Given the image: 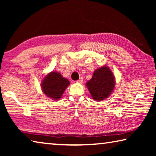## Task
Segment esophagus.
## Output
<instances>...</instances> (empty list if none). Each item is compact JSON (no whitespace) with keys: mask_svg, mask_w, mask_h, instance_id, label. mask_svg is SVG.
<instances>
[{"mask_svg":"<svg viewBox=\"0 0 156 156\" xmlns=\"http://www.w3.org/2000/svg\"><path fill=\"white\" fill-rule=\"evenodd\" d=\"M77 83H83V78H79L78 80H77Z\"/></svg>","mask_w":156,"mask_h":156,"instance_id":"1","label":"esophagus"}]
</instances>
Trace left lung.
<instances>
[{
	"label": "left lung",
	"instance_id": "1",
	"mask_svg": "<svg viewBox=\"0 0 156 156\" xmlns=\"http://www.w3.org/2000/svg\"><path fill=\"white\" fill-rule=\"evenodd\" d=\"M115 77L106 65L94 71L91 80L86 83L91 97L96 101H102L109 97L115 87Z\"/></svg>",
	"mask_w": 156,
	"mask_h": 156
}]
</instances>
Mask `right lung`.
Instances as JSON below:
<instances>
[{
    "mask_svg": "<svg viewBox=\"0 0 156 156\" xmlns=\"http://www.w3.org/2000/svg\"><path fill=\"white\" fill-rule=\"evenodd\" d=\"M69 81L56 72H51L42 80L41 88L47 97L54 100H59L65 89L69 85Z\"/></svg>",
    "mask_w": 156,
    "mask_h": 156,
    "instance_id": "right-lung-1",
    "label": "right lung"
}]
</instances>
